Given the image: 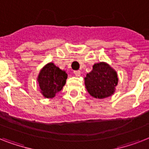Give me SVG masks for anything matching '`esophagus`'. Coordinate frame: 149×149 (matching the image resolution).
Instances as JSON below:
<instances>
[{
	"label": "esophagus",
	"mask_w": 149,
	"mask_h": 149,
	"mask_svg": "<svg viewBox=\"0 0 149 149\" xmlns=\"http://www.w3.org/2000/svg\"><path fill=\"white\" fill-rule=\"evenodd\" d=\"M74 74L76 77H79L81 74V72L79 70H76V71H74Z\"/></svg>",
	"instance_id": "34e87169"
}]
</instances>
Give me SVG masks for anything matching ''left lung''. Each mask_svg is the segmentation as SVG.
<instances>
[{
	"label": "left lung",
	"mask_w": 149,
	"mask_h": 149,
	"mask_svg": "<svg viewBox=\"0 0 149 149\" xmlns=\"http://www.w3.org/2000/svg\"><path fill=\"white\" fill-rule=\"evenodd\" d=\"M84 80L85 87L90 95L98 99L113 95L118 84V73L105 62L94 64L92 71L86 74Z\"/></svg>",
	"instance_id": "1"
}]
</instances>
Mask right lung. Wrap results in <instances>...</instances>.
Here are the masks:
<instances>
[{"instance_id": "obj_1", "label": "right lung", "mask_w": 149, "mask_h": 149, "mask_svg": "<svg viewBox=\"0 0 149 149\" xmlns=\"http://www.w3.org/2000/svg\"><path fill=\"white\" fill-rule=\"evenodd\" d=\"M68 75L65 71L56 66L53 63L45 65L37 77L41 93L45 98H53L62 91L66 82Z\"/></svg>"}]
</instances>
